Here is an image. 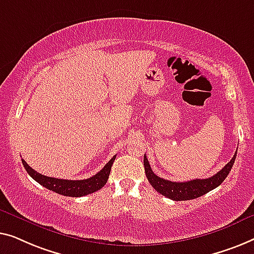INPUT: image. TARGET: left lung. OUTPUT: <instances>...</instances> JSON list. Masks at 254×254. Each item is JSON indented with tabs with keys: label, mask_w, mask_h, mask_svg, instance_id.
I'll return each instance as SVG.
<instances>
[{
	"label": "left lung",
	"mask_w": 254,
	"mask_h": 254,
	"mask_svg": "<svg viewBox=\"0 0 254 254\" xmlns=\"http://www.w3.org/2000/svg\"><path fill=\"white\" fill-rule=\"evenodd\" d=\"M236 155H237V152L235 153L233 159H231L219 173L214 175V176L205 178V180H192L189 182H171L156 176L151 169V166H149L147 158H146V155H144L145 174L152 187L154 188L159 193L164 195V197L175 200V201L191 200L201 197V195L207 193V192L212 191L213 189L219 187V185L226 180L228 175H229L236 160Z\"/></svg>",
	"instance_id": "obj_1"
}]
</instances>
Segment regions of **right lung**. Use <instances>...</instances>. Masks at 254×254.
Masks as SVG:
<instances>
[{"label": "right lung", "mask_w": 254, "mask_h": 254, "mask_svg": "<svg viewBox=\"0 0 254 254\" xmlns=\"http://www.w3.org/2000/svg\"><path fill=\"white\" fill-rule=\"evenodd\" d=\"M115 156H113L112 160L99 171L98 174L94 175L87 180H80V181H69V180H60V178L48 177L45 175H41L35 171L34 169L28 166V164L21 159L23 166L28 173V175L37 181L39 184L45 187L48 190L54 191L56 193L66 195V197H83V195L93 193V192L100 190V189L105 187V184L108 181L110 169L114 161H115Z\"/></svg>", "instance_id": "right-lung-1"}]
</instances>
